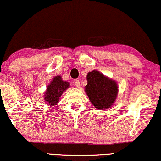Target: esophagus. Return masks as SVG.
Listing matches in <instances>:
<instances>
[{"label": "esophagus", "mask_w": 161, "mask_h": 161, "mask_svg": "<svg viewBox=\"0 0 161 161\" xmlns=\"http://www.w3.org/2000/svg\"><path fill=\"white\" fill-rule=\"evenodd\" d=\"M74 85H76V87H80V81H79L78 80H74Z\"/></svg>", "instance_id": "esophagus-1"}]
</instances>
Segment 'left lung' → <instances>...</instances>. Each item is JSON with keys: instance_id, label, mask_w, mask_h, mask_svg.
Instances as JSON below:
<instances>
[{"instance_id": "left-lung-1", "label": "left lung", "mask_w": 161, "mask_h": 161, "mask_svg": "<svg viewBox=\"0 0 161 161\" xmlns=\"http://www.w3.org/2000/svg\"><path fill=\"white\" fill-rule=\"evenodd\" d=\"M85 92L92 104L97 109L111 108L118 95L117 83L98 71H92L87 75Z\"/></svg>"}]
</instances>
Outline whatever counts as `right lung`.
<instances>
[{
	"label": "right lung",
	"instance_id": "1",
	"mask_svg": "<svg viewBox=\"0 0 161 161\" xmlns=\"http://www.w3.org/2000/svg\"><path fill=\"white\" fill-rule=\"evenodd\" d=\"M69 87V82L62 80L61 76H55L47 87L45 92V103L49 105L50 106L57 105L59 102L60 97Z\"/></svg>",
	"mask_w": 161,
	"mask_h": 161
}]
</instances>
